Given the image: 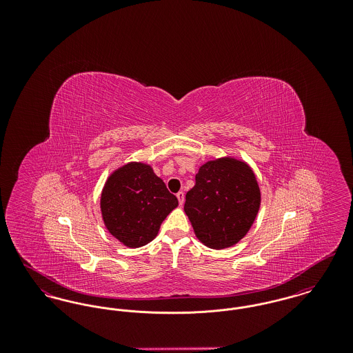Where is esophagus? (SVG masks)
Listing matches in <instances>:
<instances>
[{"mask_svg":"<svg viewBox=\"0 0 353 353\" xmlns=\"http://www.w3.org/2000/svg\"><path fill=\"white\" fill-rule=\"evenodd\" d=\"M176 196H177V199H179V202H180V205H183V203H184L185 199L184 193H183V192H179V193L176 194Z\"/></svg>","mask_w":353,"mask_h":353,"instance_id":"esophagus-1","label":"esophagus"}]
</instances>
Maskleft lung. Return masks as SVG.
I'll return each instance as SVG.
<instances>
[{"label":"left lung","instance_id":"1","mask_svg":"<svg viewBox=\"0 0 353 353\" xmlns=\"http://www.w3.org/2000/svg\"><path fill=\"white\" fill-rule=\"evenodd\" d=\"M261 205L252 168L232 157L208 161L185 196L184 210L193 230L210 249H225L250 230Z\"/></svg>","mask_w":353,"mask_h":353}]
</instances>
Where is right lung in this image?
<instances>
[{"mask_svg":"<svg viewBox=\"0 0 353 353\" xmlns=\"http://www.w3.org/2000/svg\"><path fill=\"white\" fill-rule=\"evenodd\" d=\"M177 205V197L153 169L143 163H130L115 170L101 192L104 225L128 248L151 242Z\"/></svg>","mask_w":353,"mask_h":353,"instance_id":"add662e5","label":"right lung"}]
</instances>
